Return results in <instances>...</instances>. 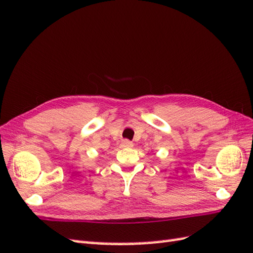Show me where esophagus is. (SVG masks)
Segmentation results:
<instances>
[{"label": "esophagus", "instance_id": "esophagus-1", "mask_svg": "<svg viewBox=\"0 0 253 253\" xmlns=\"http://www.w3.org/2000/svg\"><path fill=\"white\" fill-rule=\"evenodd\" d=\"M121 147L122 148H131L132 147V142H130L129 140H127V139H125V140L122 141Z\"/></svg>", "mask_w": 253, "mask_h": 253}]
</instances>
